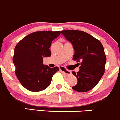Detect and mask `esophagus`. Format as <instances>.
Masks as SVG:
<instances>
[{"mask_svg": "<svg viewBox=\"0 0 120 120\" xmlns=\"http://www.w3.org/2000/svg\"><path fill=\"white\" fill-rule=\"evenodd\" d=\"M60 71H62V72L66 76H68V75H71V72L70 71L67 70L66 69V68H64V67L63 66H60Z\"/></svg>", "mask_w": 120, "mask_h": 120, "instance_id": "1", "label": "esophagus"}]
</instances>
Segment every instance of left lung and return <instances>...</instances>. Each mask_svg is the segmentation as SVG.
Masks as SVG:
<instances>
[{"label":"left lung","mask_w":120,"mask_h":120,"mask_svg":"<svg viewBox=\"0 0 120 120\" xmlns=\"http://www.w3.org/2000/svg\"><path fill=\"white\" fill-rule=\"evenodd\" d=\"M61 33L73 46V60L81 62L79 71L72 72L78 79L77 84L72 88L78 92H87L98 84L104 74L107 58L103 46L83 31L64 30Z\"/></svg>","instance_id":"left-lung-1"}]
</instances>
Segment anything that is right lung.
<instances>
[{
	"label": "right lung",
	"mask_w": 120,
	"mask_h": 120,
	"mask_svg": "<svg viewBox=\"0 0 120 120\" xmlns=\"http://www.w3.org/2000/svg\"><path fill=\"white\" fill-rule=\"evenodd\" d=\"M60 31H39L27 35L16 45L13 62L17 79L24 88L32 92L44 90L50 84L58 67L43 64V58L49 57V48Z\"/></svg>",
	"instance_id": "obj_1"
}]
</instances>
